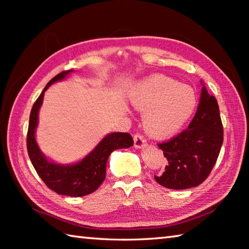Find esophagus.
Listing matches in <instances>:
<instances>
[{
    "label": "esophagus",
    "instance_id": "obj_1",
    "mask_svg": "<svg viewBox=\"0 0 249 249\" xmlns=\"http://www.w3.org/2000/svg\"><path fill=\"white\" fill-rule=\"evenodd\" d=\"M147 144V141L144 138V136L141 134H136L134 136V146L135 148H142Z\"/></svg>",
    "mask_w": 249,
    "mask_h": 249
}]
</instances>
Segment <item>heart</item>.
<instances>
[{"mask_svg": "<svg viewBox=\"0 0 249 249\" xmlns=\"http://www.w3.org/2000/svg\"><path fill=\"white\" fill-rule=\"evenodd\" d=\"M129 102L144 112L142 125L155 138H166L182 127L196 108V94L190 87L162 74L151 75L130 92Z\"/></svg>", "mask_w": 249, "mask_h": 249, "instance_id": "1", "label": "heart"}]
</instances>
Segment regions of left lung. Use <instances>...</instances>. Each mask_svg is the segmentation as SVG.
I'll list each match as a JSON object with an SVG mask.
<instances>
[{
    "mask_svg": "<svg viewBox=\"0 0 249 249\" xmlns=\"http://www.w3.org/2000/svg\"><path fill=\"white\" fill-rule=\"evenodd\" d=\"M222 144L223 125L217 101L203 87L199 107L188 128L158 144L168 165L161 176H155L156 181L175 190L197 187L212 171Z\"/></svg>",
    "mask_w": 249,
    "mask_h": 249,
    "instance_id": "obj_1",
    "label": "left lung"
}]
</instances>
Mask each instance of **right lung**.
<instances>
[{
  "mask_svg": "<svg viewBox=\"0 0 249 249\" xmlns=\"http://www.w3.org/2000/svg\"><path fill=\"white\" fill-rule=\"evenodd\" d=\"M71 71L72 70L62 71L53 77L34 103L29 116L26 145L29 159L34 168L49 189L58 195L83 196L94 192L104 181L107 174V162L112 151L128 148L134 145V141L128 133H111L107 135L89 155L74 165H58L47 160L35 140L38 111L43 103L45 91L53 82L66 78V75Z\"/></svg>",
  "mask_w": 249,
  "mask_h": 249,
  "instance_id": "right-lung-1",
  "label": "right lung"
}]
</instances>
